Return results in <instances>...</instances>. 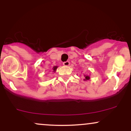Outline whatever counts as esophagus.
Wrapping results in <instances>:
<instances>
[{"mask_svg": "<svg viewBox=\"0 0 131 131\" xmlns=\"http://www.w3.org/2000/svg\"><path fill=\"white\" fill-rule=\"evenodd\" d=\"M63 64L64 66H69V64H70V61H64Z\"/></svg>", "mask_w": 131, "mask_h": 131, "instance_id": "obj_1", "label": "esophagus"}]
</instances>
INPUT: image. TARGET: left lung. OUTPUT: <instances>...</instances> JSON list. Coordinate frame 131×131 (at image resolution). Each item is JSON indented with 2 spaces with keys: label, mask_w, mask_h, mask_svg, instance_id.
<instances>
[{
  "label": "left lung",
  "mask_w": 131,
  "mask_h": 131,
  "mask_svg": "<svg viewBox=\"0 0 131 131\" xmlns=\"http://www.w3.org/2000/svg\"><path fill=\"white\" fill-rule=\"evenodd\" d=\"M84 76H85V79L84 80H89V79H90V77L89 76H85V75H84Z\"/></svg>",
  "instance_id": "obj_1"
}]
</instances>
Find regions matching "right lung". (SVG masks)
<instances>
[{
    "mask_svg": "<svg viewBox=\"0 0 131 131\" xmlns=\"http://www.w3.org/2000/svg\"><path fill=\"white\" fill-rule=\"evenodd\" d=\"M57 67H54L53 68V71H54V72H55V71H56Z\"/></svg>",
    "mask_w": 131,
    "mask_h": 131,
    "instance_id": "right-lung-1",
    "label": "right lung"
}]
</instances>
